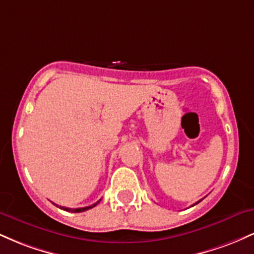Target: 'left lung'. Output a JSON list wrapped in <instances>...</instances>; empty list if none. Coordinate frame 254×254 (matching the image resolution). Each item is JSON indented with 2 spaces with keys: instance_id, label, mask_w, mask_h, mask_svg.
<instances>
[{
  "instance_id": "left-lung-1",
  "label": "left lung",
  "mask_w": 254,
  "mask_h": 254,
  "mask_svg": "<svg viewBox=\"0 0 254 254\" xmlns=\"http://www.w3.org/2000/svg\"><path fill=\"white\" fill-rule=\"evenodd\" d=\"M200 200H202V199H200ZM200 200H199V202H200ZM199 202H197V203H199ZM197 203H194V204H193V205H196V204H197Z\"/></svg>"
}]
</instances>
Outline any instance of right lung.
<instances>
[{
    "label": "right lung",
    "instance_id": "add662e5",
    "mask_svg": "<svg viewBox=\"0 0 254 254\" xmlns=\"http://www.w3.org/2000/svg\"><path fill=\"white\" fill-rule=\"evenodd\" d=\"M100 202V200H98L97 203H94V204H92V205H89V206H84V208H77V209H71V208H65V206H60V205H56V206H58V208H61V209H63V210H65V211H70V212H82V211H86V210H88V209H92V208H94L95 205H97V204ZM55 204V203H54Z\"/></svg>",
    "mask_w": 254,
    "mask_h": 254
}]
</instances>
